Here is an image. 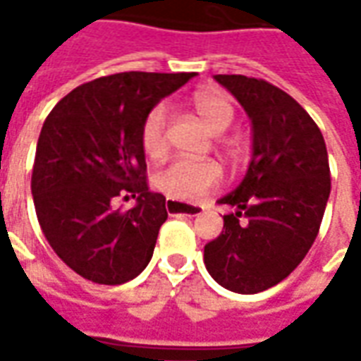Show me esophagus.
I'll return each instance as SVG.
<instances>
[{
  "label": "esophagus",
  "instance_id": "34e87169",
  "mask_svg": "<svg viewBox=\"0 0 361 361\" xmlns=\"http://www.w3.org/2000/svg\"><path fill=\"white\" fill-rule=\"evenodd\" d=\"M166 211L168 214H185V216H199L204 211L203 207H197V204H188V203H178V201H168L166 203Z\"/></svg>",
  "mask_w": 361,
  "mask_h": 361
}]
</instances>
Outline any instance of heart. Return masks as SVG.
Listing matches in <instances>:
<instances>
[{"label": "heart", "instance_id": "heart-1", "mask_svg": "<svg viewBox=\"0 0 361 361\" xmlns=\"http://www.w3.org/2000/svg\"><path fill=\"white\" fill-rule=\"evenodd\" d=\"M193 110L209 131L220 135L234 123L235 108L232 100L219 90H203L193 98ZM166 110L157 106L149 111L141 127V142L145 152L152 158L162 157L168 149ZM220 181V168L214 162L173 160L157 173V188L173 201H193L211 191Z\"/></svg>", "mask_w": 361, "mask_h": 361}]
</instances>
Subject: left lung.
I'll return each instance as SVG.
<instances>
[{
  "label": "left lung",
  "instance_id": "left-lung-1",
  "mask_svg": "<svg viewBox=\"0 0 361 361\" xmlns=\"http://www.w3.org/2000/svg\"><path fill=\"white\" fill-rule=\"evenodd\" d=\"M251 119V160L242 183L219 199L222 234L204 245L212 279L238 294H257L300 265L323 220L331 170L317 123L294 98L263 79L214 75Z\"/></svg>",
  "mask_w": 361,
  "mask_h": 361
}]
</instances>
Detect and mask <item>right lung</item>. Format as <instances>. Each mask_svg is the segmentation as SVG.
I'll return each mask as SVG.
<instances>
[{"instance_id": "add662e5", "label": "right lung", "mask_w": 361, "mask_h": 361, "mask_svg": "<svg viewBox=\"0 0 361 361\" xmlns=\"http://www.w3.org/2000/svg\"><path fill=\"white\" fill-rule=\"evenodd\" d=\"M191 77H100L63 96L44 121L30 181L36 216L51 250L82 279L116 286L149 265L168 211L147 185L141 127ZM119 195L133 196L134 209L114 212Z\"/></svg>"}]
</instances>
